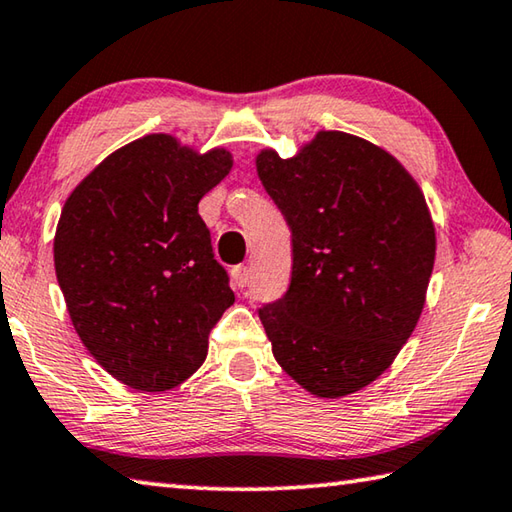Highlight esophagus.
Listing matches in <instances>:
<instances>
[{
  "label": "esophagus",
  "mask_w": 512,
  "mask_h": 512,
  "mask_svg": "<svg viewBox=\"0 0 512 512\" xmlns=\"http://www.w3.org/2000/svg\"><path fill=\"white\" fill-rule=\"evenodd\" d=\"M250 280V268L248 266H235L232 268V282H235V286L244 288Z\"/></svg>",
  "instance_id": "34e87169"
}]
</instances>
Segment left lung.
<instances>
[{
    "label": "left lung",
    "instance_id": "1",
    "mask_svg": "<svg viewBox=\"0 0 512 512\" xmlns=\"http://www.w3.org/2000/svg\"><path fill=\"white\" fill-rule=\"evenodd\" d=\"M293 241L291 284L262 304L273 356L322 398L358 392L412 336L436 237L423 192L385 150L320 132L295 159L257 156Z\"/></svg>",
    "mask_w": 512,
    "mask_h": 512
}]
</instances>
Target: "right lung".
<instances>
[{
    "label": "right lung",
    "instance_id": "1",
    "mask_svg": "<svg viewBox=\"0 0 512 512\" xmlns=\"http://www.w3.org/2000/svg\"><path fill=\"white\" fill-rule=\"evenodd\" d=\"M152 134L107 156L64 203L55 275L82 345L141 392H165L201 367L208 336L235 302L199 201L230 172Z\"/></svg>",
    "mask_w": 512,
    "mask_h": 512
}]
</instances>
